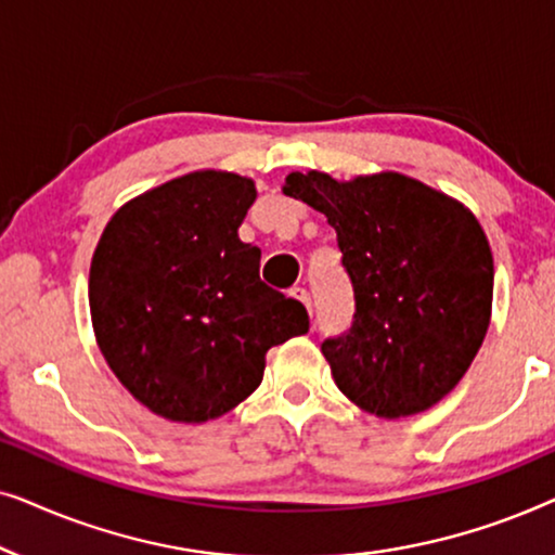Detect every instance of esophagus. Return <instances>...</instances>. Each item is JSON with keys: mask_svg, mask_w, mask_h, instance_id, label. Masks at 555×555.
<instances>
[{"mask_svg": "<svg viewBox=\"0 0 555 555\" xmlns=\"http://www.w3.org/2000/svg\"><path fill=\"white\" fill-rule=\"evenodd\" d=\"M291 295H293V298H295V300H300V302H302V306H306V308H308V313H310V315H313V306H310V293L306 291V287H293V291H291Z\"/></svg>", "mask_w": 555, "mask_h": 555, "instance_id": "1", "label": "esophagus"}]
</instances>
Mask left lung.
<instances>
[{
    "label": "left lung",
    "instance_id": "8db88e82",
    "mask_svg": "<svg viewBox=\"0 0 555 555\" xmlns=\"http://www.w3.org/2000/svg\"><path fill=\"white\" fill-rule=\"evenodd\" d=\"M283 192L328 217L353 285L351 328L321 346L338 389L382 420L435 406L490 325L495 268L473 211L397 171H293Z\"/></svg>",
    "mask_w": 555,
    "mask_h": 555
}]
</instances>
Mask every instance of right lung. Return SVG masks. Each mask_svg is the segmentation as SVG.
Instances as JSON below:
<instances>
[{
  "label": "right lung",
  "mask_w": 555,
  "mask_h": 555,
  "mask_svg": "<svg viewBox=\"0 0 555 555\" xmlns=\"http://www.w3.org/2000/svg\"><path fill=\"white\" fill-rule=\"evenodd\" d=\"M255 181L192 171L124 204L90 262V318L118 382L171 422L202 424L245 401L264 353L308 333L302 302L260 280L240 240Z\"/></svg>",
  "instance_id": "right-lung-1"
}]
</instances>
